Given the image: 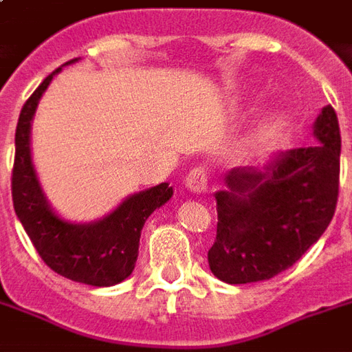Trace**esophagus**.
I'll list each match as a JSON object with an SVG mask.
<instances>
[{
	"instance_id": "esophagus-1",
	"label": "esophagus",
	"mask_w": 352,
	"mask_h": 352,
	"mask_svg": "<svg viewBox=\"0 0 352 352\" xmlns=\"http://www.w3.org/2000/svg\"><path fill=\"white\" fill-rule=\"evenodd\" d=\"M207 169L198 166V168H192L188 171V175L184 179V184H186V188L194 194H199V192H204L207 188Z\"/></svg>"
}]
</instances>
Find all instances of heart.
Returning <instances> with one entry per match:
<instances>
[{
	"instance_id": "obj_1",
	"label": "heart",
	"mask_w": 352,
	"mask_h": 352,
	"mask_svg": "<svg viewBox=\"0 0 352 352\" xmlns=\"http://www.w3.org/2000/svg\"><path fill=\"white\" fill-rule=\"evenodd\" d=\"M275 126H277V116L267 115L264 118L262 126H260V135H267V133H272V131L275 130Z\"/></svg>"
}]
</instances>
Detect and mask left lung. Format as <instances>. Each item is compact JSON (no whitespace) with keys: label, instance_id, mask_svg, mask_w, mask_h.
Here are the masks:
<instances>
[{"label":"left lung","instance_id":"8db88e82","mask_svg":"<svg viewBox=\"0 0 352 352\" xmlns=\"http://www.w3.org/2000/svg\"><path fill=\"white\" fill-rule=\"evenodd\" d=\"M313 133L318 143L279 153L264 168H234L228 190L214 194L217 239L209 267L224 283L245 285L294 265L324 234L340 194L341 135L326 105Z\"/></svg>","mask_w":352,"mask_h":352}]
</instances>
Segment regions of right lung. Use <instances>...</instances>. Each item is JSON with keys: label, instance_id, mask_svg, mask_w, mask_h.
<instances>
[{"label": "right lung", "instance_id": "obj_1", "mask_svg": "<svg viewBox=\"0 0 352 352\" xmlns=\"http://www.w3.org/2000/svg\"><path fill=\"white\" fill-rule=\"evenodd\" d=\"M73 62L77 58L67 64ZM60 69L43 80L20 111L14 133L12 206L35 251L52 272L92 287H113L133 272L143 224L173 196V188L162 183L133 194L105 219L90 224H72L50 209L32 164L30 130L37 103Z\"/></svg>", "mask_w": 352, "mask_h": 352}]
</instances>
